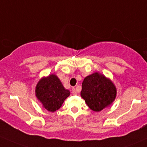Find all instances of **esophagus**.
<instances>
[{
  "instance_id": "1",
  "label": "esophagus",
  "mask_w": 147,
  "mask_h": 147,
  "mask_svg": "<svg viewBox=\"0 0 147 147\" xmlns=\"http://www.w3.org/2000/svg\"><path fill=\"white\" fill-rule=\"evenodd\" d=\"M72 94H74V95H76V94H77V91H76V88L74 87L72 89Z\"/></svg>"
}]
</instances>
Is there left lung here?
<instances>
[{"mask_svg": "<svg viewBox=\"0 0 147 147\" xmlns=\"http://www.w3.org/2000/svg\"><path fill=\"white\" fill-rule=\"evenodd\" d=\"M81 96L91 110L99 112L114 101L116 89L110 79L94 73L84 79Z\"/></svg>", "mask_w": 147, "mask_h": 147, "instance_id": "8db88e82", "label": "left lung"}]
</instances>
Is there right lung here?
<instances>
[{
  "instance_id": "add662e5",
  "label": "right lung",
  "mask_w": 147,
  "mask_h": 147,
  "mask_svg": "<svg viewBox=\"0 0 147 147\" xmlns=\"http://www.w3.org/2000/svg\"><path fill=\"white\" fill-rule=\"evenodd\" d=\"M36 96L46 110L55 112L60 108L70 92L63 86L55 75L42 79L36 86Z\"/></svg>"
}]
</instances>
